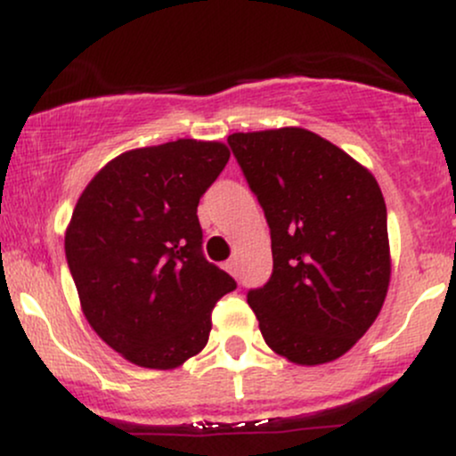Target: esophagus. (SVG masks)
Here are the masks:
<instances>
[{
	"instance_id": "esophagus-1",
	"label": "esophagus",
	"mask_w": 456,
	"mask_h": 456,
	"mask_svg": "<svg viewBox=\"0 0 456 456\" xmlns=\"http://www.w3.org/2000/svg\"><path fill=\"white\" fill-rule=\"evenodd\" d=\"M224 270H227L229 274L238 276V261H235V259H229L227 264H224Z\"/></svg>"
}]
</instances>
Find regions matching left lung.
Wrapping results in <instances>:
<instances>
[{"instance_id": "left-lung-1", "label": "left lung", "mask_w": 456, "mask_h": 456, "mask_svg": "<svg viewBox=\"0 0 456 456\" xmlns=\"http://www.w3.org/2000/svg\"><path fill=\"white\" fill-rule=\"evenodd\" d=\"M272 235L270 281L246 300L274 354L341 358L373 326L390 285L386 201L375 175L300 126L229 134Z\"/></svg>"}]
</instances>
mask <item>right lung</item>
Instances as JSON below:
<instances>
[{
	"mask_svg": "<svg viewBox=\"0 0 456 456\" xmlns=\"http://www.w3.org/2000/svg\"><path fill=\"white\" fill-rule=\"evenodd\" d=\"M223 141L177 139L115 156L83 188L66 259L94 332L128 362L171 370L210 338L235 289L201 253L199 199L227 165Z\"/></svg>",
	"mask_w": 456,
	"mask_h": 456,
	"instance_id": "obj_1",
	"label": "right lung"
}]
</instances>
